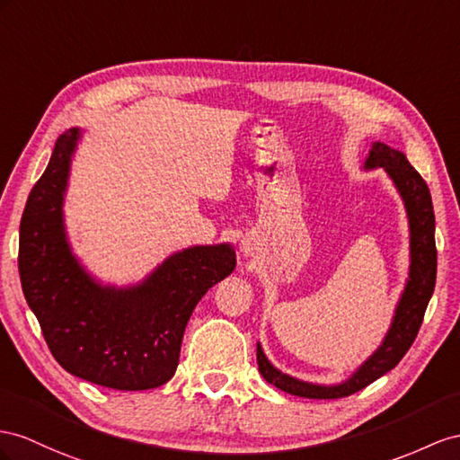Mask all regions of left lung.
Returning <instances> with one entry per match:
<instances>
[{
	"label": "left lung",
	"instance_id": "left-lung-1",
	"mask_svg": "<svg viewBox=\"0 0 460 460\" xmlns=\"http://www.w3.org/2000/svg\"><path fill=\"white\" fill-rule=\"evenodd\" d=\"M365 167L376 169L383 167L388 176L394 181L410 219V278L406 289L400 299L391 331H388L385 342L373 356L365 361L361 367L353 373L349 379L336 386H321L293 379L279 373L264 356L261 344L256 346L258 371L264 379L278 386L279 391L303 396V398H342L361 391L385 373L396 367L398 361L406 356L410 346L414 344L418 331L426 314L428 303L435 288V276H438V249H435V216L431 194L421 174L408 163L404 153L391 149L376 141L369 153Z\"/></svg>",
	"mask_w": 460,
	"mask_h": 460
}]
</instances>
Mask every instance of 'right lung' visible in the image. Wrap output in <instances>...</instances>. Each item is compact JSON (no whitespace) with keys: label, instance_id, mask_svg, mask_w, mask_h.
<instances>
[{"label":"right lung","instance_id":"1","mask_svg":"<svg viewBox=\"0 0 460 460\" xmlns=\"http://www.w3.org/2000/svg\"><path fill=\"white\" fill-rule=\"evenodd\" d=\"M79 129L56 141L29 194L19 229V276L52 356L79 379L146 391L176 371L188 319L237 256L229 244L194 246L167 258L144 284L101 288L77 264L64 234L62 199Z\"/></svg>","mask_w":460,"mask_h":460}]
</instances>
